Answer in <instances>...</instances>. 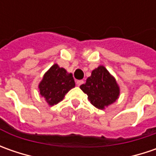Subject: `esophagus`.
Wrapping results in <instances>:
<instances>
[{
  "label": "esophagus",
  "mask_w": 156,
  "mask_h": 156,
  "mask_svg": "<svg viewBox=\"0 0 156 156\" xmlns=\"http://www.w3.org/2000/svg\"><path fill=\"white\" fill-rule=\"evenodd\" d=\"M83 83H84V81H82V80H78V81H76L77 86H81V84H83Z\"/></svg>",
  "instance_id": "obj_1"
}]
</instances>
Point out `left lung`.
<instances>
[{
  "instance_id": "8db88e82",
  "label": "left lung",
  "mask_w": 156,
  "mask_h": 156,
  "mask_svg": "<svg viewBox=\"0 0 156 156\" xmlns=\"http://www.w3.org/2000/svg\"><path fill=\"white\" fill-rule=\"evenodd\" d=\"M80 87L87 94L90 102L99 109L115 102L120 94L115 79L103 66L93 70L86 83Z\"/></svg>"
}]
</instances>
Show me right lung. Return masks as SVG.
I'll return each mask as SVG.
<instances>
[{
  "instance_id": "right-lung-1",
  "label": "right lung",
  "mask_w": 156,
  "mask_h": 156,
  "mask_svg": "<svg viewBox=\"0 0 156 156\" xmlns=\"http://www.w3.org/2000/svg\"><path fill=\"white\" fill-rule=\"evenodd\" d=\"M75 86L72 74L55 64L44 75L39 84L40 94L48 104L53 106L62 101L65 94Z\"/></svg>"
}]
</instances>
